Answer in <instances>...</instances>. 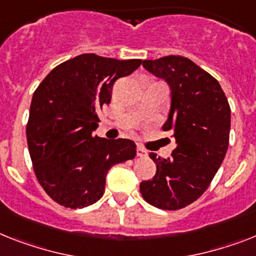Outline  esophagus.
<instances>
[{
  "label": "esophagus",
  "mask_w": 256,
  "mask_h": 256,
  "mask_svg": "<svg viewBox=\"0 0 256 256\" xmlns=\"http://www.w3.org/2000/svg\"><path fill=\"white\" fill-rule=\"evenodd\" d=\"M148 152L141 146H137V157H146Z\"/></svg>",
  "instance_id": "1"
}]
</instances>
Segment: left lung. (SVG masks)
<instances>
[{"label": "left lung", "mask_w": 256, "mask_h": 256, "mask_svg": "<svg viewBox=\"0 0 256 256\" xmlns=\"http://www.w3.org/2000/svg\"><path fill=\"white\" fill-rule=\"evenodd\" d=\"M149 73L170 88V111L164 130H171L176 148L171 158L149 153L157 172L140 183L142 198L168 210L184 208L210 184L229 145L230 106L216 78L183 56L144 60Z\"/></svg>", "instance_id": "left-lung-1"}]
</instances>
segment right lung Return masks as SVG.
I'll use <instances>...</instances> for the list:
<instances>
[{"label":"right lung","mask_w":256,"mask_h":256,"mask_svg":"<svg viewBox=\"0 0 256 256\" xmlns=\"http://www.w3.org/2000/svg\"><path fill=\"white\" fill-rule=\"evenodd\" d=\"M140 65L138 58L80 54L52 69L34 92L26 130L30 157L40 186L60 206L77 209L96 202L110 168L136 156L133 141L92 132L116 80Z\"/></svg>","instance_id":"1"}]
</instances>
